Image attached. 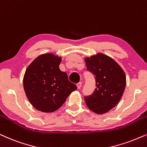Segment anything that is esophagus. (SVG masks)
Here are the masks:
<instances>
[{"instance_id":"esophagus-1","label":"esophagus","mask_w":147,"mask_h":147,"mask_svg":"<svg viewBox=\"0 0 147 147\" xmlns=\"http://www.w3.org/2000/svg\"><path fill=\"white\" fill-rule=\"evenodd\" d=\"M76 86H77L78 88L80 89L81 88V86H82V82H78L77 84H76Z\"/></svg>"}]
</instances>
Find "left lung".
<instances>
[{"mask_svg":"<svg viewBox=\"0 0 147 147\" xmlns=\"http://www.w3.org/2000/svg\"><path fill=\"white\" fill-rule=\"evenodd\" d=\"M84 61L96 80L94 92L84 97L86 104L94 113H105L117 105L122 96L126 84L125 73L115 60L102 53L86 57Z\"/></svg>","mask_w":147,"mask_h":147,"instance_id":"8db88e82","label":"left lung"}]
</instances>
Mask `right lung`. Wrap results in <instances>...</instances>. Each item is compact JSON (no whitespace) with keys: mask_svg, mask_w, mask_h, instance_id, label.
I'll use <instances>...</instances> for the list:
<instances>
[{"mask_svg":"<svg viewBox=\"0 0 147 147\" xmlns=\"http://www.w3.org/2000/svg\"><path fill=\"white\" fill-rule=\"evenodd\" d=\"M61 57L53 53L39 55L25 72L23 84L26 96L40 111L52 113L59 109L77 89L65 72L59 69Z\"/></svg>","mask_w":147,"mask_h":147,"instance_id":"1","label":"right lung"}]
</instances>
